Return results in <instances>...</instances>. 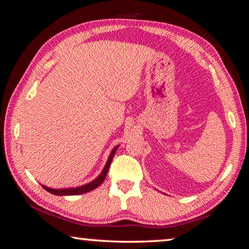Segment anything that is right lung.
Returning <instances> with one entry per match:
<instances>
[{
    "label": "right lung",
    "mask_w": 249,
    "mask_h": 249,
    "mask_svg": "<svg viewBox=\"0 0 249 249\" xmlns=\"http://www.w3.org/2000/svg\"><path fill=\"white\" fill-rule=\"evenodd\" d=\"M117 148H119V145L112 149L111 154H109L108 158H107V163H105V166L103 168V170L101 171V174L96 177L94 180H92L91 182L79 185V187H75V188L53 189V188L46 187V185H44V184H41V187H43L46 191H48L49 193H53V195H54V196H78V195H83V193H87V192L94 190L95 188H98L99 185L103 182L105 177H107V171L109 169V166H111L112 159H113V157H114Z\"/></svg>",
    "instance_id": "1"
}]
</instances>
